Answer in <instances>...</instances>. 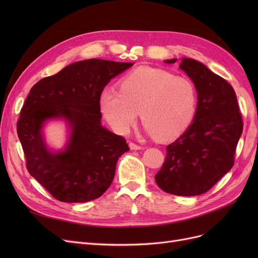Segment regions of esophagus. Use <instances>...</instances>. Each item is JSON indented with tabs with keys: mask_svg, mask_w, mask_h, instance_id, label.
I'll return each instance as SVG.
<instances>
[{
	"mask_svg": "<svg viewBox=\"0 0 258 258\" xmlns=\"http://www.w3.org/2000/svg\"><path fill=\"white\" fill-rule=\"evenodd\" d=\"M129 146H130L131 150H141V148H142L141 145H138V144H136L134 142H130Z\"/></svg>",
	"mask_w": 258,
	"mask_h": 258,
	"instance_id": "34e87169",
	"label": "esophagus"
}]
</instances>
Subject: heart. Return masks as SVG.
<instances>
[{
  "mask_svg": "<svg viewBox=\"0 0 258 258\" xmlns=\"http://www.w3.org/2000/svg\"><path fill=\"white\" fill-rule=\"evenodd\" d=\"M100 105L119 134H127L141 111L146 130L160 141H171L182 136L195 120L198 91L188 77L141 67L123 77L119 91H103Z\"/></svg>",
  "mask_w": 258,
  "mask_h": 258,
  "instance_id": "heart-1",
  "label": "heart"
}]
</instances>
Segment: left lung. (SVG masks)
I'll return each instance as SVG.
<instances>
[{
  "instance_id": "obj_1",
  "label": "left lung",
  "mask_w": 258,
  "mask_h": 258,
  "mask_svg": "<svg viewBox=\"0 0 258 258\" xmlns=\"http://www.w3.org/2000/svg\"><path fill=\"white\" fill-rule=\"evenodd\" d=\"M179 68L196 86L198 111L190 127L167 146L155 181L168 194L198 196L232 168L243 121L236 92L223 77L194 59H182Z\"/></svg>"
}]
</instances>
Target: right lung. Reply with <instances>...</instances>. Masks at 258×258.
Listing matches in <instances>:
<instances>
[{
	"instance_id": "obj_1",
	"label": "right lung",
	"mask_w": 258,
	"mask_h": 258,
	"mask_svg": "<svg viewBox=\"0 0 258 258\" xmlns=\"http://www.w3.org/2000/svg\"><path fill=\"white\" fill-rule=\"evenodd\" d=\"M132 66L102 59L79 61L31 88L17 135L29 173L53 198L87 202L111 186L117 160L129 146L123 137L102 127L100 98L106 84ZM56 116L69 121L72 137L63 152L52 154L44 146L40 129Z\"/></svg>"
}]
</instances>
